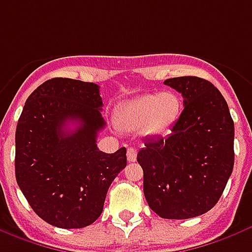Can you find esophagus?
<instances>
[{
	"mask_svg": "<svg viewBox=\"0 0 252 252\" xmlns=\"http://www.w3.org/2000/svg\"><path fill=\"white\" fill-rule=\"evenodd\" d=\"M136 158H137V152L133 147H129L126 151V159L129 163H133V161H136Z\"/></svg>",
	"mask_w": 252,
	"mask_h": 252,
	"instance_id": "1",
	"label": "esophagus"
}]
</instances>
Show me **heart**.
Here are the masks:
<instances>
[{
  "label": "heart",
  "mask_w": 252,
  "mask_h": 252,
  "mask_svg": "<svg viewBox=\"0 0 252 252\" xmlns=\"http://www.w3.org/2000/svg\"><path fill=\"white\" fill-rule=\"evenodd\" d=\"M182 112V101L176 93L161 92L141 94L123 102L117 108L115 123L123 131L140 129L145 137H160L171 133Z\"/></svg>",
  "instance_id": "heart-1"
}]
</instances>
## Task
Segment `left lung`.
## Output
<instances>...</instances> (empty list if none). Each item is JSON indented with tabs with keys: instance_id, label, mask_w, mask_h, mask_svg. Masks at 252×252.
<instances>
[{
	"instance_id": "1",
	"label": "left lung",
	"mask_w": 252,
	"mask_h": 252,
	"mask_svg": "<svg viewBox=\"0 0 252 252\" xmlns=\"http://www.w3.org/2000/svg\"><path fill=\"white\" fill-rule=\"evenodd\" d=\"M184 98L167 137L144 143L137 161L145 200L164 219H189L220 199L234 168V121L221 93L195 76L164 81Z\"/></svg>"
}]
</instances>
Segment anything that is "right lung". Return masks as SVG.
<instances>
[{
  "instance_id": "obj_1",
  "label": "right lung",
  "mask_w": 252,
  "mask_h": 252,
  "mask_svg": "<svg viewBox=\"0 0 252 252\" xmlns=\"http://www.w3.org/2000/svg\"><path fill=\"white\" fill-rule=\"evenodd\" d=\"M97 84L48 80L28 97L16 129V179L29 206L60 228H83L101 215L108 188L126 165V150L105 154ZM76 124L70 131L67 124Z\"/></svg>"
}]
</instances>
